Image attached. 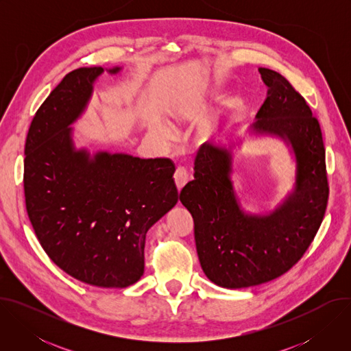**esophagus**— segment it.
Wrapping results in <instances>:
<instances>
[{
  "instance_id": "1",
  "label": "esophagus",
  "mask_w": 351,
  "mask_h": 351,
  "mask_svg": "<svg viewBox=\"0 0 351 351\" xmlns=\"http://www.w3.org/2000/svg\"><path fill=\"white\" fill-rule=\"evenodd\" d=\"M173 178H175V183L178 186V189L180 190L189 182V172L186 171L184 167H178Z\"/></svg>"
}]
</instances>
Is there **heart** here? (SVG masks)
<instances>
[{"mask_svg":"<svg viewBox=\"0 0 351 351\" xmlns=\"http://www.w3.org/2000/svg\"><path fill=\"white\" fill-rule=\"evenodd\" d=\"M184 107H186V104H184L183 101H179V103L169 111V115H171V117H176L178 112H179V110H183ZM152 130H153L156 134H158V136H165V134H167L165 126H162V125H160V123H154V125L152 126ZM210 132H211L210 128H206V129H204V133H206V134H208Z\"/></svg>","mask_w":351,"mask_h":351,"instance_id":"b5f03b06","label":"heart"}]
</instances>
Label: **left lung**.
Wrapping results in <instances>:
<instances>
[{
  "mask_svg": "<svg viewBox=\"0 0 351 351\" xmlns=\"http://www.w3.org/2000/svg\"><path fill=\"white\" fill-rule=\"evenodd\" d=\"M258 72L269 95L256 122L236 140L204 143L194 161V179L179 198L193 217L206 276L225 289L257 286L286 274L314 240L328 203L318 121L280 73L267 68ZM248 136L283 141L295 162L293 186L271 212H245L232 186V149Z\"/></svg>",
  "mask_w": 351,
  "mask_h": 351,
  "instance_id": "left-lung-1",
  "label": "left lung"
}]
</instances>
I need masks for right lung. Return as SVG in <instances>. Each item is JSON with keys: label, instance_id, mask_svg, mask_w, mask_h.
I'll return each mask as SVG.
<instances>
[{"label": "right lung", "instance_id": "1", "mask_svg": "<svg viewBox=\"0 0 351 351\" xmlns=\"http://www.w3.org/2000/svg\"><path fill=\"white\" fill-rule=\"evenodd\" d=\"M122 66L68 73L36 112L25 145L29 219L48 257L68 275L98 287H128L144 274L148 229L172 210L175 164L106 149L77 148L95 80Z\"/></svg>", "mask_w": 351, "mask_h": 351}]
</instances>
